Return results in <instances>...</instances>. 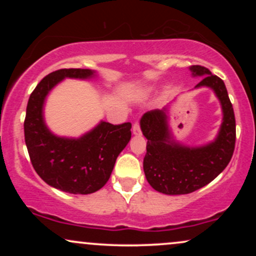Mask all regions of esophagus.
<instances>
[{"label": "esophagus", "mask_w": 256, "mask_h": 256, "mask_svg": "<svg viewBox=\"0 0 256 256\" xmlns=\"http://www.w3.org/2000/svg\"><path fill=\"white\" fill-rule=\"evenodd\" d=\"M132 132H134V134H142V131H140V122H134V126H132Z\"/></svg>", "instance_id": "1"}]
</instances>
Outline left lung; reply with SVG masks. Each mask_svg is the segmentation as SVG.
Returning <instances> with one entry per match:
<instances>
[{
  "label": "left lung",
  "mask_w": 256,
  "mask_h": 256,
  "mask_svg": "<svg viewBox=\"0 0 256 256\" xmlns=\"http://www.w3.org/2000/svg\"><path fill=\"white\" fill-rule=\"evenodd\" d=\"M190 70L194 76H204L196 88H212L220 100L224 118L213 143L189 148L171 140L165 110H152L143 116L140 128L148 140L143 170L148 183L166 195L190 194L210 183L228 165L236 143L234 108L222 79L200 64Z\"/></svg>",
  "instance_id": "obj_1"
}]
</instances>
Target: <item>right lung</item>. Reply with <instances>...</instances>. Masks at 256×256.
<instances>
[{"instance_id":"right-lung-1","label":"right lung","mask_w":256,"mask_h":256,"mask_svg":"<svg viewBox=\"0 0 256 256\" xmlns=\"http://www.w3.org/2000/svg\"><path fill=\"white\" fill-rule=\"evenodd\" d=\"M91 70L62 68L49 73L32 91L24 122L25 143L37 174L61 192L92 194L107 183L120 152L131 138V122H102L78 140L50 134L43 122L46 94L64 78H90Z\"/></svg>"}]
</instances>
